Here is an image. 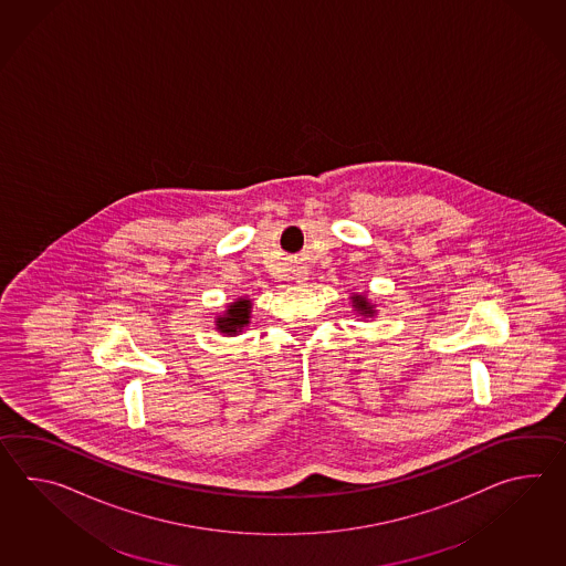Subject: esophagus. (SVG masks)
I'll list each match as a JSON object with an SVG mask.
<instances>
[{
    "mask_svg": "<svg viewBox=\"0 0 566 566\" xmlns=\"http://www.w3.org/2000/svg\"><path fill=\"white\" fill-rule=\"evenodd\" d=\"M302 280H304V277H298V282H302Z\"/></svg>",
    "mask_w": 566,
    "mask_h": 566,
    "instance_id": "obj_1",
    "label": "esophagus"
}]
</instances>
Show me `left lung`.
<instances>
[{"mask_svg": "<svg viewBox=\"0 0 566 566\" xmlns=\"http://www.w3.org/2000/svg\"><path fill=\"white\" fill-rule=\"evenodd\" d=\"M353 306H355L357 311H361V314H374V306L365 301L364 296H355V298H353Z\"/></svg>", "mask_w": 566, "mask_h": 566, "instance_id": "8db88e82", "label": "left lung"}]
</instances>
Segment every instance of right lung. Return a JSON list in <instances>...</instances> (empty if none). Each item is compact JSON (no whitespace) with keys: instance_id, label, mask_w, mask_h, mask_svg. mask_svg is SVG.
<instances>
[{"instance_id":"obj_1","label":"right lung","mask_w":566,"mask_h":566,"mask_svg":"<svg viewBox=\"0 0 566 566\" xmlns=\"http://www.w3.org/2000/svg\"><path fill=\"white\" fill-rule=\"evenodd\" d=\"M250 308H252V302L243 301V298L229 304L226 316L217 318V328L221 333H238L241 327H245L250 323Z\"/></svg>"}]
</instances>
